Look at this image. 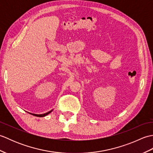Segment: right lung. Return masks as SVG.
Instances as JSON below:
<instances>
[{
  "mask_svg": "<svg viewBox=\"0 0 153 153\" xmlns=\"http://www.w3.org/2000/svg\"><path fill=\"white\" fill-rule=\"evenodd\" d=\"M52 111H53V110H51V111H49V112H47V113L43 114H31L33 115V116H37V117H44L45 116H47V114H49V113H51Z\"/></svg>",
  "mask_w": 153,
  "mask_h": 153,
  "instance_id": "1",
  "label": "right lung"
}]
</instances>
